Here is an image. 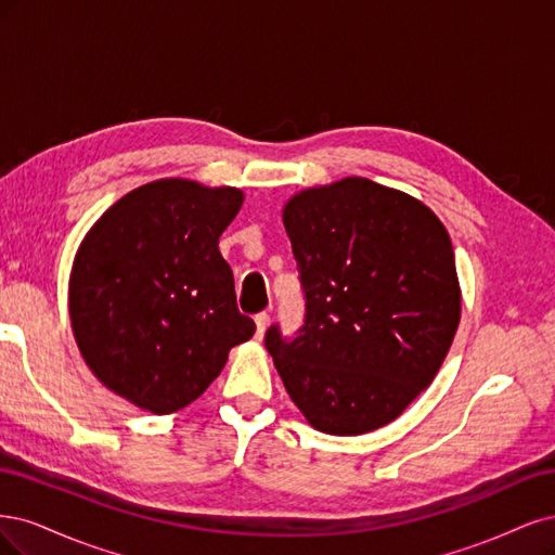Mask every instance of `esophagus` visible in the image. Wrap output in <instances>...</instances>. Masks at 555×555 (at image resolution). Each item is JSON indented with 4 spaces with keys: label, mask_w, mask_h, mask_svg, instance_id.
I'll return each instance as SVG.
<instances>
[{
    "label": "esophagus",
    "mask_w": 555,
    "mask_h": 555,
    "mask_svg": "<svg viewBox=\"0 0 555 555\" xmlns=\"http://www.w3.org/2000/svg\"><path fill=\"white\" fill-rule=\"evenodd\" d=\"M267 323H270V315H267V313L256 315V338H258V341H262V336L267 332Z\"/></svg>",
    "instance_id": "obj_1"
}]
</instances>
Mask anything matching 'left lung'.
<instances>
[{
  "label": "left lung",
  "instance_id": "left-lung-1",
  "mask_svg": "<svg viewBox=\"0 0 555 555\" xmlns=\"http://www.w3.org/2000/svg\"><path fill=\"white\" fill-rule=\"evenodd\" d=\"M283 225L307 299L293 341L276 325L264 334L285 391L323 434L395 422L436 378L461 320L444 225L364 177L295 193Z\"/></svg>",
  "mask_w": 555,
  "mask_h": 555
}]
</instances>
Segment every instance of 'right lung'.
<instances>
[{
	"mask_svg": "<svg viewBox=\"0 0 555 555\" xmlns=\"http://www.w3.org/2000/svg\"><path fill=\"white\" fill-rule=\"evenodd\" d=\"M242 203L240 189L168 177L129 191L89 228L68 279L70 330L117 397L177 413L254 336L219 251Z\"/></svg>",
	"mask_w": 555,
	"mask_h": 555,
	"instance_id": "add662e5",
	"label": "right lung"
}]
</instances>
